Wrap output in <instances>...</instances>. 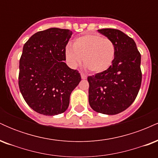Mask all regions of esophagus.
Wrapping results in <instances>:
<instances>
[{"label": "esophagus", "instance_id": "34e87169", "mask_svg": "<svg viewBox=\"0 0 158 158\" xmlns=\"http://www.w3.org/2000/svg\"><path fill=\"white\" fill-rule=\"evenodd\" d=\"M81 79H86L87 77H87V75H85V73H81Z\"/></svg>", "mask_w": 158, "mask_h": 158}]
</instances>
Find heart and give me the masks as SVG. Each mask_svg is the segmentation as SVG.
I'll return each mask as SVG.
<instances>
[{
  "instance_id": "b5f03b06",
  "label": "heart",
  "mask_w": 158,
  "mask_h": 158,
  "mask_svg": "<svg viewBox=\"0 0 158 158\" xmlns=\"http://www.w3.org/2000/svg\"><path fill=\"white\" fill-rule=\"evenodd\" d=\"M116 46L111 39L99 35L87 34L74 40L73 48L68 47L65 57L68 64L75 68L83 59L85 66L93 73H102L113 64Z\"/></svg>"
}]
</instances>
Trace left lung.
Wrapping results in <instances>:
<instances>
[{
    "label": "left lung",
    "mask_w": 158,
    "mask_h": 158,
    "mask_svg": "<svg viewBox=\"0 0 158 158\" xmlns=\"http://www.w3.org/2000/svg\"><path fill=\"white\" fill-rule=\"evenodd\" d=\"M98 32L114 41L116 56L108 70L88 77V101L98 113L114 115L127 109L138 94L141 56L135 41L120 30L108 28Z\"/></svg>",
    "instance_id": "8db88e82"
}]
</instances>
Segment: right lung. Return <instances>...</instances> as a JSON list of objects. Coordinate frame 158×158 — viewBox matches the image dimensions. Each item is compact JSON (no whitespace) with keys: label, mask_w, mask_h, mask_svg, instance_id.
Instances as JSON below:
<instances>
[{"label":"right lung","mask_w":158,"mask_h":158,"mask_svg":"<svg viewBox=\"0 0 158 158\" xmlns=\"http://www.w3.org/2000/svg\"><path fill=\"white\" fill-rule=\"evenodd\" d=\"M73 32L50 28L32 35L25 43L19 61V89L25 102L47 116L68 109L72 91L81 81L79 71L64 61Z\"/></svg>","instance_id":"add662e5"}]
</instances>
